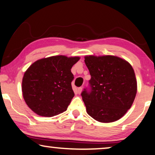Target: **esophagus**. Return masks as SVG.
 <instances>
[{
    "label": "esophagus",
    "mask_w": 155,
    "mask_h": 155,
    "mask_svg": "<svg viewBox=\"0 0 155 155\" xmlns=\"http://www.w3.org/2000/svg\"><path fill=\"white\" fill-rule=\"evenodd\" d=\"M82 87H78V94H80V93L82 92Z\"/></svg>",
    "instance_id": "34e87169"
}]
</instances>
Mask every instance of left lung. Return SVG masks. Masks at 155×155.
Segmentation results:
<instances>
[{"label": "left lung", "instance_id": "obj_1", "mask_svg": "<svg viewBox=\"0 0 155 155\" xmlns=\"http://www.w3.org/2000/svg\"><path fill=\"white\" fill-rule=\"evenodd\" d=\"M90 88L81 93L91 117L101 123L116 121L132 106L137 93L134 70L126 61L114 56H87Z\"/></svg>", "mask_w": 155, "mask_h": 155}]
</instances>
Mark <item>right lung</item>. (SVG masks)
I'll return each mask as SVG.
<instances>
[{"mask_svg":"<svg viewBox=\"0 0 155 155\" xmlns=\"http://www.w3.org/2000/svg\"><path fill=\"white\" fill-rule=\"evenodd\" d=\"M80 57L41 58L32 63L22 78V91L27 106L38 115L51 117L66 111L73 98L71 68Z\"/></svg>","mask_w":155,"mask_h":155,"instance_id":"obj_1","label":"right lung"}]
</instances>
